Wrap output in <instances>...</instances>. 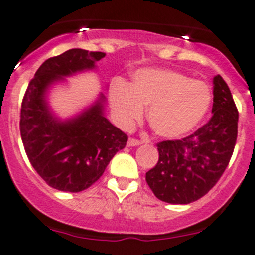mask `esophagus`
<instances>
[{"mask_svg":"<svg viewBox=\"0 0 255 255\" xmlns=\"http://www.w3.org/2000/svg\"><path fill=\"white\" fill-rule=\"evenodd\" d=\"M140 144H142L140 140L134 139V138H129L127 142V146H138V145H140Z\"/></svg>","mask_w":255,"mask_h":255,"instance_id":"obj_1","label":"esophagus"}]
</instances>
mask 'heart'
<instances>
[{
    "instance_id": "b5f03b06",
    "label": "heart",
    "mask_w": 255,
    "mask_h": 255,
    "mask_svg": "<svg viewBox=\"0 0 255 255\" xmlns=\"http://www.w3.org/2000/svg\"><path fill=\"white\" fill-rule=\"evenodd\" d=\"M116 122L132 127L149 106L148 122L159 137L177 139L194 130L210 110L212 94L207 84L169 69H139L132 82L116 79L109 90Z\"/></svg>"
}]
</instances>
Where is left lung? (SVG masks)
Listing matches in <instances>:
<instances>
[{"mask_svg": "<svg viewBox=\"0 0 255 255\" xmlns=\"http://www.w3.org/2000/svg\"><path fill=\"white\" fill-rule=\"evenodd\" d=\"M237 128L238 111L230 87L216 75L211 120L184 139L156 144L159 160L145 174L154 195L175 205L190 204L206 195L230 163Z\"/></svg>", "mask_w": 255, "mask_h": 255, "instance_id": "obj_1", "label": "left lung"}]
</instances>
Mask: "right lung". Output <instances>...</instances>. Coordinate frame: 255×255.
I'll return each mask as SVG.
<instances>
[{
  "instance_id": "obj_1",
  "label": "right lung",
  "mask_w": 255,
  "mask_h": 255,
  "mask_svg": "<svg viewBox=\"0 0 255 255\" xmlns=\"http://www.w3.org/2000/svg\"><path fill=\"white\" fill-rule=\"evenodd\" d=\"M101 51L70 49L48 59L30 80L20 109V137L33 168L49 186L80 192L101 177L128 137L105 116L106 97L74 117H56L48 102L49 90L65 78L96 69Z\"/></svg>"
}]
</instances>
